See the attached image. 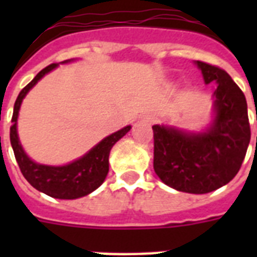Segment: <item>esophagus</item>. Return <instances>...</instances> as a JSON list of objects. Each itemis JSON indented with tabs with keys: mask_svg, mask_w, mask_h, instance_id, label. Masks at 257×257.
<instances>
[{
	"mask_svg": "<svg viewBox=\"0 0 257 257\" xmlns=\"http://www.w3.org/2000/svg\"><path fill=\"white\" fill-rule=\"evenodd\" d=\"M141 120L144 121V122H147V124H152V122H153V117L149 116V114H144V116L141 117Z\"/></svg>",
	"mask_w": 257,
	"mask_h": 257,
	"instance_id": "1",
	"label": "esophagus"
}]
</instances>
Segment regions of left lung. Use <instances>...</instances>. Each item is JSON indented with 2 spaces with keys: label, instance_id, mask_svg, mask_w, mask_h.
<instances>
[{
  "label": "left lung",
  "instance_id": "obj_1",
  "mask_svg": "<svg viewBox=\"0 0 257 257\" xmlns=\"http://www.w3.org/2000/svg\"><path fill=\"white\" fill-rule=\"evenodd\" d=\"M204 82L216 84L213 116L200 132L153 125V168L176 191L203 195L231 181L247 153L251 129L247 100L225 70L195 61Z\"/></svg>",
  "mask_w": 257,
  "mask_h": 257
}]
</instances>
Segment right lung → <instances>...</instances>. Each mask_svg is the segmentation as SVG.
<instances>
[{"label": "right lung", "instance_id": "obj_1", "mask_svg": "<svg viewBox=\"0 0 257 257\" xmlns=\"http://www.w3.org/2000/svg\"><path fill=\"white\" fill-rule=\"evenodd\" d=\"M73 60H66L61 64H68ZM58 64H52L42 69L32 81L22 89L14 104L12 126H10V144L13 148L14 156L21 169L22 175L28 183L37 191L45 195L62 200H74L92 193L104 183L109 172V153L113 145L122 139L131 131V125H126L120 131L109 135L96 144L90 151L77 160L65 165H45L36 163L24 151L18 137L17 120L22 100L29 90L41 80L45 74L56 69Z\"/></svg>", "mask_w": 257, "mask_h": 257}]
</instances>
